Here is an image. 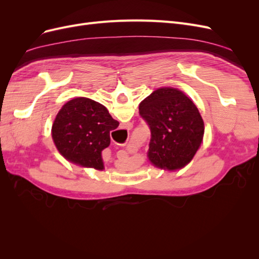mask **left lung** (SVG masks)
<instances>
[{"label":"left lung","mask_w":259,"mask_h":259,"mask_svg":"<svg viewBox=\"0 0 259 259\" xmlns=\"http://www.w3.org/2000/svg\"><path fill=\"white\" fill-rule=\"evenodd\" d=\"M139 114L151 131L147 152L151 165L175 171L192 161L204 137V122L184 92L156 89L139 104Z\"/></svg>","instance_id":"1"}]
</instances>
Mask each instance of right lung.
Instances as JSON below:
<instances>
[{
	"label": "right lung",
	"mask_w": 259,
	"mask_h": 259,
	"mask_svg": "<svg viewBox=\"0 0 259 259\" xmlns=\"http://www.w3.org/2000/svg\"><path fill=\"white\" fill-rule=\"evenodd\" d=\"M119 126L108 109L88 97L69 100L52 125V138L64 158L81 167L104 170L103 150L110 145V131Z\"/></svg>",
	"instance_id": "right-lung-1"
}]
</instances>
